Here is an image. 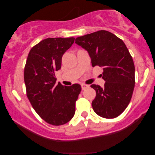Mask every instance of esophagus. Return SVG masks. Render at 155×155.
Segmentation results:
<instances>
[{
    "instance_id": "34e87169",
    "label": "esophagus",
    "mask_w": 155,
    "mask_h": 155,
    "mask_svg": "<svg viewBox=\"0 0 155 155\" xmlns=\"http://www.w3.org/2000/svg\"><path fill=\"white\" fill-rule=\"evenodd\" d=\"M81 89H82V90H85V89L88 87H89V85H87V84H81Z\"/></svg>"
}]
</instances>
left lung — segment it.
<instances>
[{
  "instance_id": "1",
  "label": "left lung",
  "mask_w": 155,
  "mask_h": 155,
  "mask_svg": "<svg viewBox=\"0 0 155 155\" xmlns=\"http://www.w3.org/2000/svg\"><path fill=\"white\" fill-rule=\"evenodd\" d=\"M75 43L87 51L92 67L104 70V86H90L96 91L92 102L94 111L106 119L120 116L128 106L135 87L134 63L126 45L106 31L78 37Z\"/></svg>"
}]
</instances>
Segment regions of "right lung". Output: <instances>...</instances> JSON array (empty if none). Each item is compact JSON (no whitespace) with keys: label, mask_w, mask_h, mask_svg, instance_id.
I'll return each instance as SVG.
<instances>
[{"label":"right lung","mask_w":155,"mask_h":155,"mask_svg":"<svg viewBox=\"0 0 155 155\" xmlns=\"http://www.w3.org/2000/svg\"><path fill=\"white\" fill-rule=\"evenodd\" d=\"M74 39H44L31 49L25 67L27 96L36 113L52 125H62L71 120L81 90L79 84L69 87L56 84L54 74L61 68L62 57Z\"/></svg>","instance_id":"add662e5"}]
</instances>
